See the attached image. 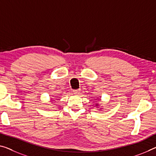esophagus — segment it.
Segmentation results:
<instances>
[{
    "mask_svg": "<svg viewBox=\"0 0 156 156\" xmlns=\"http://www.w3.org/2000/svg\"><path fill=\"white\" fill-rule=\"evenodd\" d=\"M73 93H75V94H80V90H73Z\"/></svg>",
    "mask_w": 156,
    "mask_h": 156,
    "instance_id": "1",
    "label": "esophagus"
}]
</instances>
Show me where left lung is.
<instances>
[{
  "label": "left lung",
  "mask_w": 156,
  "mask_h": 156,
  "mask_svg": "<svg viewBox=\"0 0 156 156\" xmlns=\"http://www.w3.org/2000/svg\"><path fill=\"white\" fill-rule=\"evenodd\" d=\"M97 105V106H98V105Z\"/></svg>",
  "instance_id": "1"
}]
</instances>
